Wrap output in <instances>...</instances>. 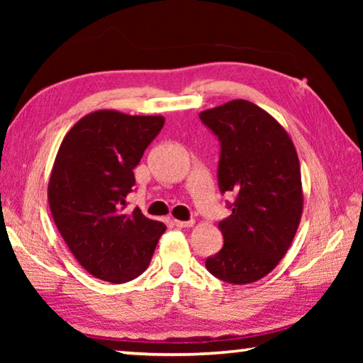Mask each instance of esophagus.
Returning a JSON list of instances; mask_svg holds the SVG:
<instances>
[{
    "instance_id": "34e87169",
    "label": "esophagus",
    "mask_w": 363,
    "mask_h": 363,
    "mask_svg": "<svg viewBox=\"0 0 363 363\" xmlns=\"http://www.w3.org/2000/svg\"><path fill=\"white\" fill-rule=\"evenodd\" d=\"M174 225L176 227H179V229H187V227H192L194 225V220L190 219V220H174Z\"/></svg>"
}]
</instances>
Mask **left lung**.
I'll use <instances>...</instances> for the list:
<instances>
[{
    "label": "left lung",
    "mask_w": 363,
    "mask_h": 363,
    "mask_svg": "<svg viewBox=\"0 0 363 363\" xmlns=\"http://www.w3.org/2000/svg\"><path fill=\"white\" fill-rule=\"evenodd\" d=\"M219 140L218 186L233 194L230 216L219 220L224 245L208 256L206 269L227 284L262 279L285 256L303 214L299 160L277 120L237 99L201 112Z\"/></svg>",
    "instance_id": "obj_1"
}]
</instances>
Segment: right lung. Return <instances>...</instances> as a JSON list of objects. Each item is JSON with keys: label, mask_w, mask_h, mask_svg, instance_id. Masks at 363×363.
I'll list each match as a JSON object with an SVG mask.
<instances>
[{"label": "right lung", "mask_w": 363, "mask_h": 363, "mask_svg": "<svg viewBox=\"0 0 363 363\" xmlns=\"http://www.w3.org/2000/svg\"><path fill=\"white\" fill-rule=\"evenodd\" d=\"M163 116L97 110L67 133L49 179L54 223L78 262L112 284L139 277L167 229L139 208L126 213L134 173Z\"/></svg>", "instance_id": "right-lung-1"}]
</instances>
